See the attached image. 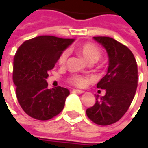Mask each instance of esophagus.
Here are the masks:
<instances>
[{"instance_id": "obj_1", "label": "esophagus", "mask_w": 148, "mask_h": 148, "mask_svg": "<svg viewBox=\"0 0 148 148\" xmlns=\"http://www.w3.org/2000/svg\"><path fill=\"white\" fill-rule=\"evenodd\" d=\"M72 91H73V92H76V93H78V94H82V93L85 92V91H83L82 90H77V89H74Z\"/></svg>"}]
</instances>
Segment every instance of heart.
<instances>
[{
    "label": "heart",
    "mask_w": 148,
    "mask_h": 148,
    "mask_svg": "<svg viewBox=\"0 0 148 148\" xmlns=\"http://www.w3.org/2000/svg\"><path fill=\"white\" fill-rule=\"evenodd\" d=\"M77 50H78L79 53L84 58V59L89 63L90 62L94 63L95 62H97L101 56V52H100V49H99V47L92 43H83L77 48ZM68 56H69V51L68 50H66L62 53V55L60 56L59 60H58V63L60 65L65 64ZM70 81L73 85H76L78 86H84L86 84V79L84 77H79V76L71 77Z\"/></svg>",
    "instance_id": "obj_1"
}]
</instances>
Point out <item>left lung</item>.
I'll return each mask as SVG.
<instances>
[{"instance_id": "obj_1", "label": "left lung", "mask_w": 148, "mask_h": 148, "mask_svg": "<svg viewBox=\"0 0 148 148\" xmlns=\"http://www.w3.org/2000/svg\"><path fill=\"white\" fill-rule=\"evenodd\" d=\"M107 52V73L97 88L105 90L104 96L95 95V104L86 110L95 123L110 125L119 121L127 112L138 86V66L130 49L110 37H94Z\"/></svg>"}]
</instances>
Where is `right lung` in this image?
I'll list each match as a JSON object with an SVG mask.
<instances>
[{"label": "right lung", "mask_w": 148, "mask_h": 148, "mask_svg": "<svg viewBox=\"0 0 148 148\" xmlns=\"http://www.w3.org/2000/svg\"><path fill=\"white\" fill-rule=\"evenodd\" d=\"M75 41L43 35L22 43L14 55L13 82L21 108L28 115L48 120L63 110L70 92L64 87L48 88V71L60 56Z\"/></svg>", "instance_id": "1"}]
</instances>
